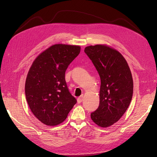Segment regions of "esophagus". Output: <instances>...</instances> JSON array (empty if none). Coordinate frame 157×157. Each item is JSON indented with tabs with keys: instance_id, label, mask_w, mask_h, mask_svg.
Returning a JSON list of instances; mask_svg holds the SVG:
<instances>
[{
	"instance_id": "34e87169",
	"label": "esophagus",
	"mask_w": 157,
	"mask_h": 157,
	"mask_svg": "<svg viewBox=\"0 0 157 157\" xmlns=\"http://www.w3.org/2000/svg\"><path fill=\"white\" fill-rule=\"evenodd\" d=\"M83 98H84L83 96H80V98H78L77 99V102H78V103H81V102L83 101Z\"/></svg>"
}]
</instances>
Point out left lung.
I'll return each instance as SVG.
<instances>
[{"label":"left lung","instance_id":"obj_1","mask_svg":"<svg viewBox=\"0 0 157 157\" xmlns=\"http://www.w3.org/2000/svg\"><path fill=\"white\" fill-rule=\"evenodd\" d=\"M84 52L101 79L99 105L91 118L98 126L107 128L119 120L129 107L134 88L131 71L122 55L110 46H89Z\"/></svg>","mask_w":157,"mask_h":157}]
</instances>
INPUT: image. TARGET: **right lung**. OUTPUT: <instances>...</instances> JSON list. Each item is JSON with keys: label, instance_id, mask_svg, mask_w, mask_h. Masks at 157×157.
Here are the masks:
<instances>
[{"label": "right lung", "instance_id": "add662e5", "mask_svg": "<svg viewBox=\"0 0 157 157\" xmlns=\"http://www.w3.org/2000/svg\"><path fill=\"white\" fill-rule=\"evenodd\" d=\"M80 52V46L54 44L31 65L25 81L26 99L33 115L46 125L63 122L77 103L69 91L65 74Z\"/></svg>", "mask_w": 157, "mask_h": 157}]
</instances>
